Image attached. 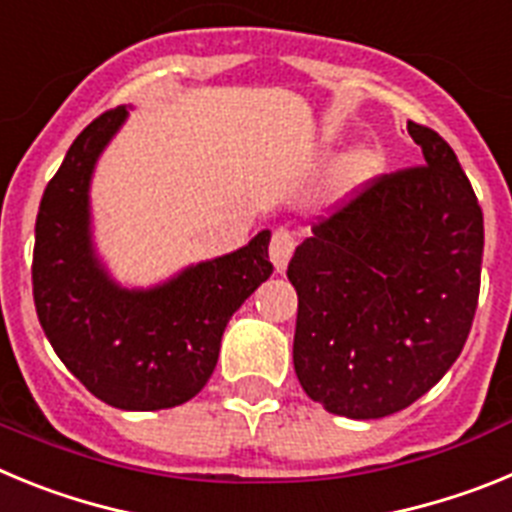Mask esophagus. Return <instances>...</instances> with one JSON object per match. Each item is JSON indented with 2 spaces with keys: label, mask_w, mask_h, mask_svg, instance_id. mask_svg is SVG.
Masks as SVG:
<instances>
[{
  "label": "esophagus",
  "mask_w": 512,
  "mask_h": 512,
  "mask_svg": "<svg viewBox=\"0 0 512 512\" xmlns=\"http://www.w3.org/2000/svg\"><path fill=\"white\" fill-rule=\"evenodd\" d=\"M295 246H297L295 233H289L287 228L274 230V235H271V243H269V256H271V264H274V269L277 271L287 269L289 259H292V253H295Z\"/></svg>",
  "instance_id": "esophagus-1"
}]
</instances>
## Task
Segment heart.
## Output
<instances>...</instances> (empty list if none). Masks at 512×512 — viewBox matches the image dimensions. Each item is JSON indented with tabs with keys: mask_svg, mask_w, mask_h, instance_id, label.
Masks as SVG:
<instances>
[{
	"mask_svg": "<svg viewBox=\"0 0 512 512\" xmlns=\"http://www.w3.org/2000/svg\"><path fill=\"white\" fill-rule=\"evenodd\" d=\"M379 166H382V158L374 151L354 153V156L348 158L346 169H343V182H346L348 187L364 184L366 179H372V176L377 174Z\"/></svg>",
	"mask_w": 512,
	"mask_h": 512,
	"instance_id": "heart-1",
	"label": "heart"
}]
</instances>
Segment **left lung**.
<instances>
[{"label": "left lung", "mask_w": 512, "mask_h": 512, "mask_svg": "<svg viewBox=\"0 0 512 512\" xmlns=\"http://www.w3.org/2000/svg\"><path fill=\"white\" fill-rule=\"evenodd\" d=\"M425 164L382 174L297 246L295 372L328 413L405 410L449 372L472 328L485 223L459 158L408 122Z\"/></svg>", "instance_id": "1"}]
</instances>
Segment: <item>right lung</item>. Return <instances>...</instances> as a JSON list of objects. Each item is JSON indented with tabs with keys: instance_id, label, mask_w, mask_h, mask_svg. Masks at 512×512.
I'll return each instance as SVG.
<instances>
[{
	"instance_id": "right-lung-1",
	"label": "right lung",
	"mask_w": 512,
	"mask_h": 512,
	"mask_svg": "<svg viewBox=\"0 0 512 512\" xmlns=\"http://www.w3.org/2000/svg\"><path fill=\"white\" fill-rule=\"evenodd\" d=\"M125 120L128 110L115 107L89 122L45 187L33 297L53 351L94 397L120 410H164L192 400L215 372L230 315L274 271L271 233L151 289L120 287L94 251L89 184Z\"/></svg>"
}]
</instances>
